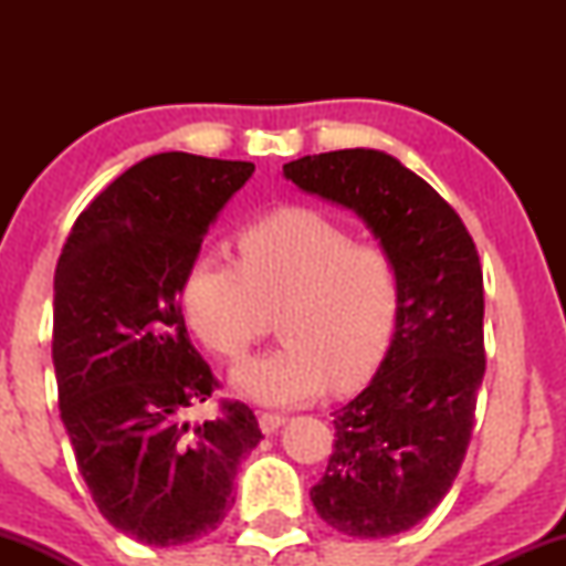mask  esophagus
I'll use <instances>...</instances> for the list:
<instances>
[{"label": "esophagus", "mask_w": 566, "mask_h": 566, "mask_svg": "<svg viewBox=\"0 0 566 566\" xmlns=\"http://www.w3.org/2000/svg\"><path fill=\"white\" fill-rule=\"evenodd\" d=\"M258 423H261L263 433H276L279 428L287 423V418H284V415H276V412H261L258 415Z\"/></svg>", "instance_id": "1"}]
</instances>
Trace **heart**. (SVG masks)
I'll return each mask as SVG.
<instances>
[{
	"instance_id": "obj_1",
	"label": "heart",
	"mask_w": 566,
	"mask_h": 566,
	"mask_svg": "<svg viewBox=\"0 0 566 566\" xmlns=\"http://www.w3.org/2000/svg\"><path fill=\"white\" fill-rule=\"evenodd\" d=\"M239 265L193 258L180 282L184 319L201 346L237 361L279 311L282 346L233 369L239 394L271 407L324 388L356 391L378 373L399 322V271L388 250L356 242L311 207H279L237 237Z\"/></svg>"
}]
</instances>
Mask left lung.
<instances>
[{"instance_id": "8db88e82", "label": "left lung", "mask_w": 566, "mask_h": 566, "mask_svg": "<svg viewBox=\"0 0 566 566\" xmlns=\"http://www.w3.org/2000/svg\"><path fill=\"white\" fill-rule=\"evenodd\" d=\"M303 191L348 207L399 271V322L369 386L335 412L314 509L343 535H399L450 492L484 378V284L463 220L391 154L343 148L284 165Z\"/></svg>"}]
</instances>
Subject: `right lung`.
I'll list each match as a JSON object with an SVG mask.
<instances>
[{"mask_svg": "<svg viewBox=\"0 0 566 566\" xmlns=\"http://www.w3.org/2000/svg\"><path fill=\"white\" fill-rule=\"evenodd\" d=\"M252 161L154 154L76 218L55 269L57 405L97 511L146 545H184L226 518L233 476L263 439L252 409L223 401L188 340L180 282Z\"/></svg>", "mask_w": 566, "mask_h": 566, "instance_id": "obj_1", "label": "right lung"}]
</instances>
